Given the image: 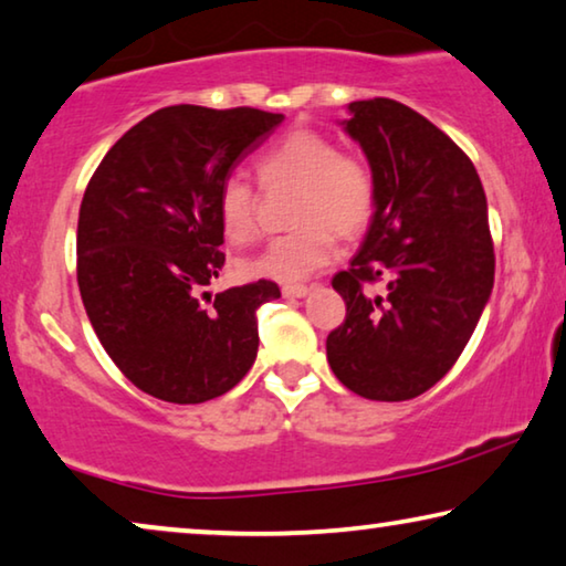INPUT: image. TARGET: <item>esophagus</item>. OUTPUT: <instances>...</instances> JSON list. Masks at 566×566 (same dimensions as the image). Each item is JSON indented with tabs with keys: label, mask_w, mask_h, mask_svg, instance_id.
<instances>
[{
	"label": "esophagus",
	"mask_w": 566,
	"mask_h": 566,
	"mask_svg": "<svg viewBox=\"0 0 566 566\" xmlns=\"http://www.w3.org/2000/svg\"><path fill=\"white\" fill-rule=\"evenodd\" d=\"M308 285H283L285 298H303V295H308Z\"/></svg>",
	"instance_id": "34e87169"
}]
</instances>
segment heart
<instances>
[{
	"label": "heart",
	"instance_id": "b5f03b06",
	"mask_svg": "<svg viewBox=\"0 0 566 566\" xmlns=\"http://www.w3.org/2000/svg\"><path fill=\"white\" fill-rule=\"evenodd\" d=\"M255 169L265 187H298L293 205V224L298 230L273 238L260 253L240 263L250 277L303 281L332 263L336 253L334 232L354 238L367 228L377 207V181L359 156L338 154L332 138L318 132L285 134L260 151ZM258 199L253 187L238 174L222 179L217 189V222L224 240L245 245L255 234Z\"/></svg>",
	"mask_w": 566,
	"mask_h": 566
}]
</instances>
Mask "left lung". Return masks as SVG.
<instances>
[{
	"mask_svg": "<svg viewBox=\"0 0 566 566\" xmlns=\"http://www.w3.org/2000/svg\"><path fill=\"white\" fill-rule=\"evenodd\" d=\"M346 111L377 207L349 271L332 281L346 318L326 356L354 395L402 402L446 377L491 298L489 205L473 161L417 111L389 98ZM379 280L386 291L374 296L366 283Z\"/></svg>",
	"mask_w": 566,
	"mask_h": 566,
	"instance_id": "obj_1",
	"label": "left lung"
}]
</instances>
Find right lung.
Segmentation results:
<instances>
[{
	"instance_id": "1",
	"label": "right lung",
	"mask_w": 566,
	"mask_h": 566,
	"mask_svg": "<svg viewBox=\"0 0 566 566\" xmlns=\"http://www.w3.org/2000/svg\"><path fill=\"white\" fill-rule=\"evenodd\" d=\"M283 113L169 106L111 146L77 217V289L93 332L128 381L199 405L238 385L258 356V281L199 301L220 275L217 189L281 126Z\"/></svg>"
}]
</instances>
